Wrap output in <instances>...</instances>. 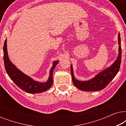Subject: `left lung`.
Segmentation results:
<instances>
[{
  "label": "left lung",
  "instance_id": "left-lung-1",
  "mask_svg": "<svg viewBox=\"0 0 126 126\" xmlns=\"http://www.w3.org/2000/svg\"><path fill=\"white\" fill-rule=\"evenodd\" d=\"M118 42L119 44V54L118 58L114 63L111 66L103 70V72L97 74L94 79L87 81H80L76 80L74 77L73 68L71 65V70L72 81L76 87L80 90L84 91H100L106 88L108 84L112 80L119 72L121 63L122 58V48L120 44V34H118Z\"/></svg>",
  "mask_w": 126,
  "mask_h": 126
}]
</instances>
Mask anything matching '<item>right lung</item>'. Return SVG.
<instances>
[{"instance_id": "right-lung-1", "label": "right lung", "mask_w": 126, "mask_h": 126, "mask_svg": "<svg viewBox=\"0 0 126 126\" xmlns=\"http://www.w3.org/2000/svg\"><path fill=\"white\" fill-rule=\"evenodd\" d=\"M3 57H4V66L7 73L14 82L23 91H26L29 94H37V93L45 92L51 87L53 82V70L57 65L58 60L53 63V65L50 71L49 80L45 83H42V82L35 81L31 77L25 75L11 63L8 57L6 39L4 41V46H3Z\"/></svg>"}]
</instances>
